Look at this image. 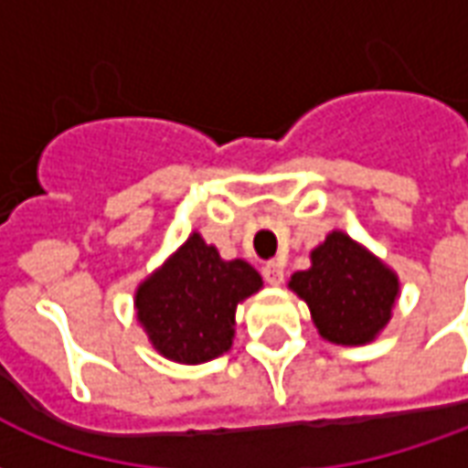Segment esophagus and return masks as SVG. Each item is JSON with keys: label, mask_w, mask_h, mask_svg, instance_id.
Wrapping results in <instances>:
<instances>
[{"label": "esophagus", "mask_w": 468, "mask_h": 468, "mask_svg": "<svg viewBox=\"0 0 468 468\" xmlns=\"http://www.w3.org/2000/svg\"><path fill=\"white\" fill-rule=\"evenodd\" d=\"M261 276H264L267 284L279 286L284 282V267H282L279 261H269V264H264V269H261Z\"/></svg>", "instance_id": "obj_1"}]
</instances>
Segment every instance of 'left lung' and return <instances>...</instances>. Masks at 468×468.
<instances>
[{
  "label": "left lung",
  "mask_w": 468,
  "mask_h": 468,
  "mask_svg": "<svg viewBox=\"0 0 468 468\" xmlns=\"http://www.w3.org/2000/svg\"><path fill=\"white\" fill-rule=\"evenodd\" d=\"M289 286L309 304L324 339L346 346L371 342L399 294L397 276L342 231L314 249L312 267L296 271Z\"/></svg>",
  "instance_id": "1"
}]
</instances>
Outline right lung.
Masks as SVG:
<instances>
[{
  "label": "right lung",
  "instance_id": "1",
  "mask_svg": "<svg viewBox=\"0 0 468 468\" xmlns=\"http://www.w3.org/2000/svg\"><path fill=\"white\" fill-rule=\"evenodd\" d=\"M261 289L247 261H224L199 234L136 292V316L156 351L182 364H201L229 351L234 312Z\"/></svg>",
  "mask_w": 468,
  "mask_h": 468
}]
</instances>
